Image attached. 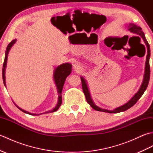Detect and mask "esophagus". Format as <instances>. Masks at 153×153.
<instances>
[{"label":"esophagus","instance_id":"obj_1","mask_svg":"<svg viewBox=\"0 0 153 153\" xmlns=\"http://www.w3.org/2000/svg\"><path fill=\"white\" fill-rule=\"evenodd\" d=\"M73 67L74 68V70H76V71H78L81 69V66H79V64L78 63H77V62L74 64Z\"/></svg>","mask_w":153,"mask_h":153}]
</instances>
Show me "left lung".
<instances>
[{
    "instance_id": "obj_1",
    "label": "left lung",
    "mask_w": 153,
    "mask_h": 153,
    "mask_svg": "<svg viewBox=\"0 0 153 153\" xmlns=\"http://www.w3.org/2000/svg\"><path fill=\"white\" fill-rule=\"evenodd\" d=\"M129 30L131 32H132V33H135L136 35H138L139 36L141 37L143 39V40L144 41L146 46H147V58H146L144 78H143V83L141 84V86L140 87V89H139V90L138 91V92L132 97L131 100H129V102L125 104L124 105L118 107V108H117L113 110H105V109H102V108H99V107L96 106L95 104H94L91 98V95H90V93L89 91L88 87H87V85L85 80L84 79L83 77H81V81H82V89L83 91L84 94H85L87 102L89 104L90 106H91L93 109H95V110H97V111L105 112H108V113H118V112L126 111V110H127L128 109L130 108L131 107H132L136 102H137V100L141 98V97L143 95V94L144 93V92L145 91V90H146V89H147V87L148 86V84L149 82V79H150V65H149V58H150V55H151L150 46H149V44L148 43V42L145 38V34L143 32L142 29L140 27L137 26V25L134 24H129ZM140 39H141V38H140Z\"/></svg>"
}]
</instances>
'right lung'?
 I'll return each mask as SVG.
<instances>
[{"instance_id": "1", "label": "right lung", "mask_w": 153, "mask_h": 153, "mask_svg": "<svg viewBox=\"0 0 153 153\" xmlns=\"http://www.w3.org/2000/svg\"><path fill=\"white\" fill-rule=\"evenodd\" d=\"M16 39L12 40L10 43L8 44V47H7V48H6V50L5 58H4V63H3V68H2V79H3V82H4V84L5 86H6V82H5V74H4V72H5V68L6 66V62H7L8 54L10 49L11 47H12V45L16 43ZM71 65L69 63L61 64L59 66H58L56 69H55L54 72V79L55 83H56L58 93V101L56 106H55V108H54L52 110H50V111L46 112L45 113L54 112L55 111H56V110L59 108V107L62 105V91L64 84L65 81H66V77L71 74ZM16 106H17L19 110H22V112L28 114L35 115V116L38 115V114H31V113H30L27 111H25V110L21 109L20 108H19L17 105H16Z\"/></svg>"}]
</instances>
